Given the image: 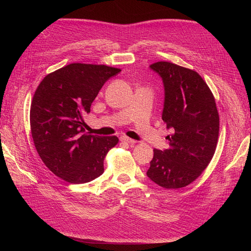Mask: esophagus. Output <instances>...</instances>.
<instances>
[{
	"label": "esophagus",
	"instance_id": "esophagus-1",
	"mask_svg": "<svg viewBox=\"0 0 251 251\" xmlns=\"http://www.w3.org/2000/svg\"><path fill=\"white\" fill-rule=\"evenodd\" d=\"M120 141H121V142H125V143H128V144H135V143H136L135 140L127 138V137H126V136H121V137H120Z\"/></svg>",
	"mask_w": 251,
	"mask_h": 251
}]
</instances>
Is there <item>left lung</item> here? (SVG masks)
I'll return each mask as SVG.
<instances>
[{
	"instance_id": "obj_1",
	"label": "left lung",
	"mask_w": 251,
	"mask_h": 251,
	"mask_svg": "<svg viewBox=\"0 0 251 251\" xmlns=\"http://www.w3.org/2000/svg\"><path fill=\"white\" fill-rule=\"evenodd\" d=\"M164 86L162 120L173 134L170 148L154 150L148 177L166 189L191 184L207 168L219 137L215 97L194 70L169 62L151 64Z\"/></svg>"
}]
</instances>
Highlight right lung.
<instances>
[{
	"label": "right lung",
	"mask_w": 251,
	"mask_h": 251,
	"mask_svg": "<svg viewBox=\"0 0 251 251\" xmlns=\"http://www.w3.org/2000/svg\"><path fill=\"white\" fill-rule=\"evenodd\" d=\"M121 70L74 63L48 74L37 87L30 108L34 147L45 165L73 184L87 183L103 173L116 136L85 133L83 117L104 82Z\"/></svg>",
	"instance_id": "right-lung-1"
}]
</instances>
